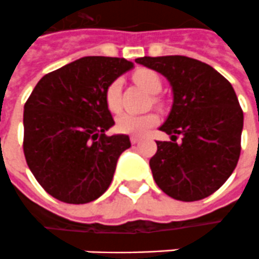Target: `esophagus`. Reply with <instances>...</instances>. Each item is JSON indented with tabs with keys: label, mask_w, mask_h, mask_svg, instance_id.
<instances>
[{
	"label": "esophagus",
	"mask_w": 259,
	"mask_h": 259,
	"mask_svg": "<svg viewBox=\"0 0 259 259\" xmlns=\"http://www.w3.org/2000/svg\"><path fill=\"white\" fill-rule=\"evenodd\" d=\"M130 143H132V144H137V143H140V137L132 136V137H130Z\"/></svg>",
	"instance_id": "34e87169"
}]
</instances>
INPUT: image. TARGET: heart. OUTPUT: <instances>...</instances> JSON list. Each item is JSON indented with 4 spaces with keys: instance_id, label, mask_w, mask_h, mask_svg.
I'll use <instances>...</instances> for the list:
<instances>
[{
    "instance_id": "heart-1",
    "label": "heart",
    "mask_w": 259,
    "mask_h": 259,
    "mask_svg": "<svg viewBox=\"0 0 259 259\" xmlns=\"http://www.w3.org/2000/svg\"><path fill=\"white\" fill-rule=\"evenodd\" d=\"M133 78L140 88H143L151 95H156L162 89V81L155 71L140 70L136 72ZM120 93H122V79L116 78L105 89V104L112 112H118L120 110ZM156 123H158V116L155 114L124 112L116 118L115 129L123 135L143 136Z\"/></svg>"
}]
</instances>
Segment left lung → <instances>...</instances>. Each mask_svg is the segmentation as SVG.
Masks as SVG:
<instances>
[{
  "label": "left lung",
  "mask_w": 259,
  "mask_h": 259,
  "mask_svg": "<svg viewBox=\"0 0 259 259\" xmlns=\"http://www.w3.org/2000/svg\"><path fill=\"white\" fill-rule=\"evenodd\" d=\"M136 63L162 74L173 92L171 110L159 127L171 141H156L149 160L155 183L177 200L207 198L233 173L240 156L243 111L236 93L218 71L191 57L144 56Z\"/></svg>",
  "instance_id": "8db88e82"
}]
</instances>
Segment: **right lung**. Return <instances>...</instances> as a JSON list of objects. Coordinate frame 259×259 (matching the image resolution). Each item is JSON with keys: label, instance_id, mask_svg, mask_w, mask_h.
Masks as SVG:
<instances>
[{"label": "right lung", "instance_id": "obj_1", "mask_svg": "<svg viewBox=\"0 0 259 259\" xmlns=\"http://www.w3.org/2000/svg\"><path fill=\"white\" fill-rule=\"evenodd\" d=\"M133 67L119 57H81L34 88L24 104L23 149L31 173L53 198L83 204L108 189L120 154L132 144L126 135L105 136L115 124L105 89Z\"/></svg>", "mask_w": 259, "mask_h": 259}]
</instances>
